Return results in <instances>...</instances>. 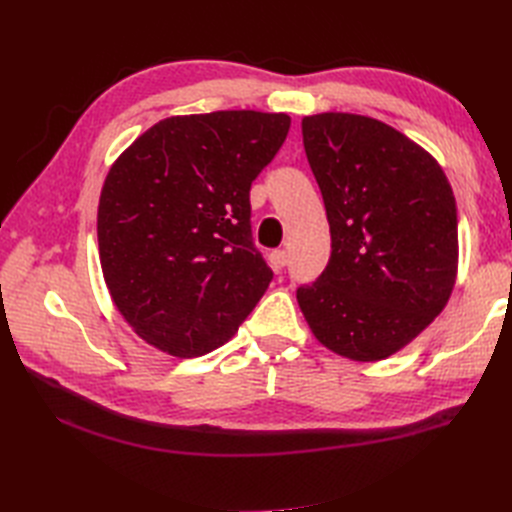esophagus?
I'll use <instances>...</instances> for the list:
<instances>
[{"instance_id":"34e87169","label":"esophagus","mask_w":512,"mask_h":512,"mask_svg":"<svg viewBox=\"0 0 512 512\" xmlns=\"http://www.w3.org/2000/svg\"><path fill=\"white\" fill-rule=\"evenodd\" d=\"M269 262H271V267H273L275 271L284 269V267L288 265V252H286V250H275V252H271Z\"/></svg>"}]
</instances>
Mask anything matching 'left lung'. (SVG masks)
I'll use <instances>...</instances> for the list:
<instances>
[{"instance_id": "1", "label": "left lung", "mask_w": 512, "mask_h": 512, "mask_svg": "<svg viewBox=\"0 0 512 512\" xmlns=\"http://www.w3.org/2000/svg\"><path fill=\"white\" fill-rule=\"evenodd\" d=\"M303 147L322 192L331 258L297 288L309 329L352 361H380L429 327L457 277V205L444 170L386 123L305 117Z\"/></svg>"}]
</instances>
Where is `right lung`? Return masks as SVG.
Masks as SVG:
<instances>
[{"instance_id":"obj_1","label":"right lung","mask_w":512,"mask_h":512,"mask_svg":"<svg viewBox=\"0 0 512 512\" xmlns=\"http://www.w3.org/2000/svg\"><path fill=\"white\" fill-rule=\"evenodd\" d=\"M288 130L284 113L168 117L108 170L98 207L102 273L147 344L183 359L207 354L269 288L250 188Z\"/></svg>"}]
</instances>
